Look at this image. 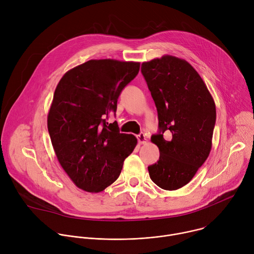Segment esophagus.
I'll use <instances>...</instances> for the list:
<instances>
[{"label":"esophagus","mask_w":254,"mask_h":254,"mask_svg":"<svg viewBox=\"0 0 254 254\" xmlns=\"http://www.w3.org/2000/svg\"><path fill=\"white\" fill-rule=\"evenodd\" d=\"M136 138H137V140H138V143H140V144H142V143H144V142L147 141L146 135H144V133H143V132L138 133V134L136 135Z\"/></svg>","instance_id":"esophagus-1"}]
</instances>
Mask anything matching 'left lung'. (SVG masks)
<instances>
[{"label": "left lung", "instance_id": "1", "mask_svg": "<svg viewBox=\"0 0 254 254\" xmlns=\"http://www.w3.org/2000/svg\"><path fill=\"white\" fill-rule=\"evenodd\" d=\"M141 74L155 101L160 150L148 167L153 182L164 190L187 185L207 160L216 123L214 100L198 72L186 60L163 56L141 64Z\"/></svg>", "mask_w": 254, "mask_h": 254}]
</instances>
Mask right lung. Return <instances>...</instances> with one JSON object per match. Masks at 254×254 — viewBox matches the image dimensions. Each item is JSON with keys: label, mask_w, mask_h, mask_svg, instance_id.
Here are the masks:
<instances>
[{"label": "right lung", "mask_w": 254, "mask_h": 254, "mask_svg": "<svg viewBox=\"0 0 254 254\" xmlns=\"http://www.w3.org/2000/svg\"><path fill=\"white\" fill-rule=\"evenodd\" d=\"M138 70V62L89 60L66 72L55 89L47 120L52 146L61 167L84 191L112 185L136 146L134 135L106 121Z\"/></svg>", "instance_id": "obj_1"}]
</instances>
